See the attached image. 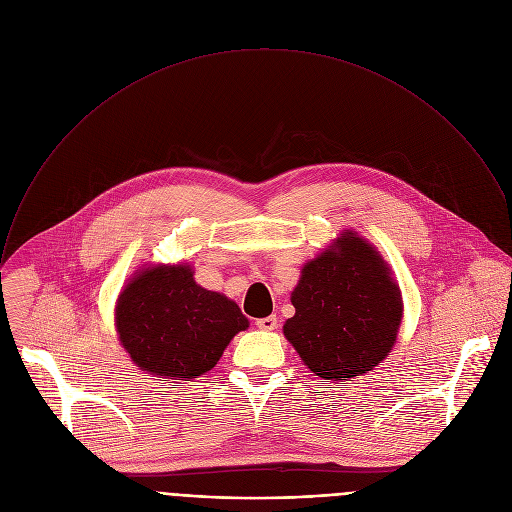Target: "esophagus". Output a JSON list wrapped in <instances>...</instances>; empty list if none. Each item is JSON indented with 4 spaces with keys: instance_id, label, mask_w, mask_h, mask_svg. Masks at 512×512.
I'll list each match as a JSON object with an SVG mask.
<instances>
[{
    "instance_id": "obj_1",
    "label": "esophagus",
    "mask_w": 512,
    "mask_h": 512,
    "mask_svg": "<svg viewBox=\"0 0 512 512\" xmlns=\"http://www.w3.org/2000/svg\"><path fill=\"white\" fill-rule=\"evenodd\" d=\"M255 326H257L259 330H275V328H277V318H275V316L259 318V320L255 322Z\"/></svg>"
}]
</instances>
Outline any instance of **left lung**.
I'll return each mask as SVG.
<instances>
[{
  "label": "left lung",
  "mask_w": 512,
  "mask_h": 512,
  "mask_svg": "<svg viewBox=\"0 0 512 512\" xmlns=\"http://www.w3.org/2000/svg\"><path fill=\"white\" fill-rule=\"evenodd\" d=\"M285 338L322 379L348 381L391 352L401 324L399 287L379 253L354 233L306 263L291 294Z\"/></svg>",
  "instance_id": "obj_1"
}]
</instances>
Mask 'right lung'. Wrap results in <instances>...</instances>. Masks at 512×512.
Instances as JSON below:
<instances>
[{
  "label": "right lung",
  "instance_id": "obj_1",
  "mask_svg": "<svg viewBox=\"0 0 512 512\" xmlns=\"http://www.w3.org/2000/svg\"><path fill=\"white\" fill-rule=\"evenodd\" d=\"M247 326L239 306L196 285L186 265L141 271L117 304V332L133 362L176 381L210 371Z\"/></svg>",
  "mask_w": 512,
  "mask_h": 512
}]
</instances>
